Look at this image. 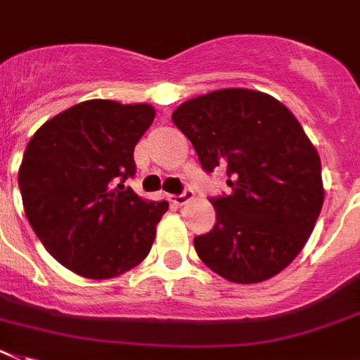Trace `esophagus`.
Listing matches in <instances>:
<instances>
[{
  "mask_svg": "<svg viewBox=\"0 0 360 360\" xmlns=\"http://www.w3.org/2000/svg\"><path fill=\"white\" fill-rule=\"evenodd\" d=\"M194 198V192L190 188H185V192L179 195H170V201L174 205H177V207H181V205H185L186 201H190V199Z\"/></svg>",
  "mask_w": 360,
  "mask_h": 360,
  "instance_id": "34e87169",
  "label": "esophagus"
}]
</instances>
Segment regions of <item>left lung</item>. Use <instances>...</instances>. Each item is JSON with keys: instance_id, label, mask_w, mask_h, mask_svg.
Returning <instances> with one entry per match:
<instances>
[{"instance_id": "left-lung-1", "label": "left lung", "mask_w": 360, "mask_h": 360, "mask_svg": "<svg viewBox=\"0 0 360 360\" xmlns=\"http://www.w3.org/2000/svg\"><path fill=\"white\" fill-rule=\"evenodd\" d=\"M172 120L205 172H226L231 194L210 198L216 225L194 238L198 256L229 282L256 283L304 249L324 203L315 146L271 95L219 89L186 101Z\"/></svg>"}]
</instances>
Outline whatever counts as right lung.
Segmentation results:
<instances>
[{"mask_svg":"<svg viewBox=\"0 0 360 360\" xmlns=\"http://www.w3.org/2000/svg\"><path fill=\"white\" fill-rule=\"evenodd\" d=\"M155 119L148 104L86 101L41 126L18 174L25 216L56 262L104 280L148 256L166 201H144L124 181L134 150Z\"/></svg>","mask_w":360,"mask_h":360,"instance_id":"right-lung-1","label":"right lung"}]
</instances>
